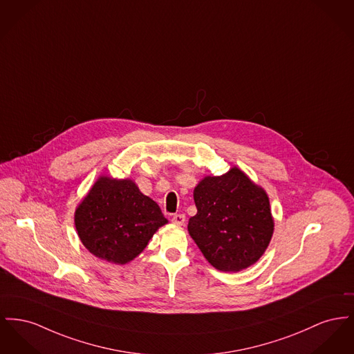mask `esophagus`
<instances>
[{"label": "esophagus", "instance_id": "34e87169", "mask_svg": "<svg viewBox=\"0 0 354 354\" xmlns=\"http://www.w3.org/2000/svg\"><path fill=\"white\" fill-rule=\"evenodd\" d=\"M186 222V216L183 214H175L172 216V223L176 226H183Z\"/></svg>", "mask_w": 354, "mask_h": 354}]
</instances>
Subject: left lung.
Wrapping results in <instances>:
<instances>
[{
	"label": "left lung",
	"mask_w": 354,
	"mask_h": 354,
	"mask_svg": "<svg viewBox=\"0 0 354 354\" xmlns=\"http://www.w3.org/2000/svg\"><path fill=\"white\" fill-rule=\"evenodd\" d=\"M194 201L198 212L188 221V234L215 269L243 270L263 255L274 232L270 202L242 169L205 176Z\"/></svg>",
	"instance_id": "left-lung-1"
}]
</instances>
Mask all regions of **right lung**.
I'll use <instances>...</instances> for the list:
<instances>
[{
	"label": "right lung",
	"mask_w": 354,
	"mask_h": 354,
	"mask_svg": "<svg viewBox=\"0 0 354 354\" xmlns=\"http://www.w3.org/2000/svg\"><path fill=\"white\" fill-rule=\"evenodd\" d=\"M167 223L158 203L131 179L100 176L75 211V226L85 249L115 265L135 259Z\"/></svg>",
	"instance_id": "add662e5"
}]
</instances>
